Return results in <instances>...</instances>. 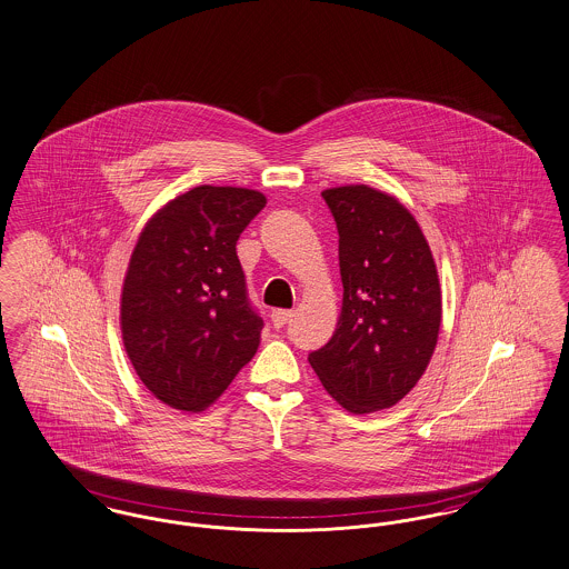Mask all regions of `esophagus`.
<instances>
[{
    "label": "esophagus",
    "mask_w": 569,
    "mask_h": 569,
    "mask_svg": "<svg viewBox=\"0 0 569 569\" xmlns=\"http://www.w3.org/2000/svg\"><path fill=\"white\" fill-rule=\"evenodd\" d=\"M292 318H295V311H288V309H272L271 320L274 328H281V326L288 325Z\"/></svg>",
    "instance_id": "34e87169"
}]
</instances>
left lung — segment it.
<instances>
[{"instance_id":"8db88e82","label":"left lung","mask_w":569,"mask_h":569,"mask_svg":"<svg viewBox=\"0 0 569 569\" xmlns=\"http://www.w3.org/2000/svg\"><path fill=\"white\" fill-rule=\"evenodd\" d=\"M339 232L343 307L309 362L352 413L399 403L427 371L441 325L429 243L406 207L367 186L322 191Z\"/></svg>"}]
</instances>
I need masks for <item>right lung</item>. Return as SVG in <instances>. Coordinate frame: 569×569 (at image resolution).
Returning <instances> with one entry per match:
<instances>
[{
    "instance_id": "right-lung-1",
    "label": "right lung",
    "mask_w": 569,
    "mask_h": 569,
    "mask_svg": "<svg viewBox=\"0 0 569 569\" xmlns=\"http://www.w3.org/2000/svg\"><path fill=\"white\" fill-rule=\"evenodd\" d=\"M264 204L260 191L200 186L140 232L121 295L123 346L166 406H211L258 350L264 322L237 241Z\"/></svg>"
}]
</instances>
